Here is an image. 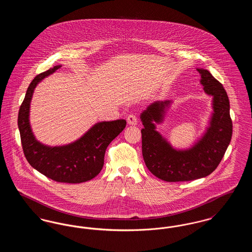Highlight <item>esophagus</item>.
Instances as JSON below:
<instances>
[{
  "instance_id": "esophagus-1",
  "label": "esophagus",
  "mask_w": 252,
  "mask_h": 252,
  "mask_svg": "<svg viewBox=\"0 0 252 252\" xmlns=\"http://www.w3.org/2000/svg\"><path fill=\"white\" fill-rule=\"evenodd\" d=\"M126 120H127L128 125H130V126H135V125H137V123H138L137 116H136L135 114H133V113H130V114L127 116Z\"/></svg>"
}]
</instances>
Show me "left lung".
<instances>
[{
    "label": "left lung",
    "instance_id": "1",
    "mask_svg": "<svg viewBox=\"0 0 252 252\" xmlns=\"http://www.w3.org/2000/svg\"><path fill=\"white\" fill-rule=\"evenodd\" d=\"M200 73L204 92L213 96V109L209 126L203 136L188 149H175L156 130V124L164 119L172 101H156L142 112V149L148 170L159 180L168 182L189 181L212 174L230 143L232 122L229 115L228 94L212 73L196 69Z\"/></svg>",
    "mask_w": 252,
    "mask_h": 252
}]
</instances>
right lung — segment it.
<instances>
[{
	"instance_id": "obj_1",
	"label": "right lung",
	"mask_w": 252,
	"mask_h": 252,
	"mask_svg": "<svg viewBox=\"0 0 252 252\" xmlns=\"http://www.w3.org/2000/svg\"><path fill=\"white\" fill-rule=\"evenodd\" d=\"M60 67L55 66L32 80L19 110L18 126L24 156L32 167L57 182L81 183L100 173L108 144L124 130L126 121L99 122L72 144L53 147L39 143L29 123L30 103L36 85Z\"/></svg>"
}]
</instances>
